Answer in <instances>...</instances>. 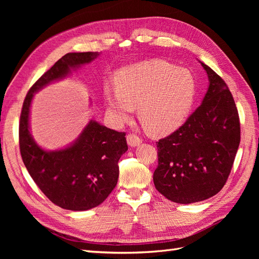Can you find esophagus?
Instances as JSON below:
<instances>
[{
	"label": "esophagus",
	"instance_id": "obj_1",
	"mask_svg": "<svg viewBox=\"0 0 259 259\" xmlns=\"http://www.w3.org/2000/svg\"><path fill=\"white\" fill-rule=\"evenodd\" d=\"M126 140H127L128 146H131V147H137L139 145H142V143H143V140L140 139L137 135H134V134H128L126 136Z\"/></svg>",
	"mask_w": 259,
	"mask_h": 259
}]
</instances>
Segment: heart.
<instances>
[{"label": "heart", "instance_id": "obj_1", "mask_svg": "<svg viewBox=\"0 0 259 259\" xmlns=\"http://www.w3.org/2000/svg\"><path fill=\"white\" fill-rule=\"evenodd\" d=\"M197 82L190 70L156 59L139 62L116 74V85L106 83L104 97L113 124L131 120L135 107L144 127L165 135L183 124L192 107Z\"/></svg>", "mask_w": 259, "mask_h": 259}]
</instances>
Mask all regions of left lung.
<instances>
[{
  "label": "left lung",
  "mask_w": 259,
  "mask_h": 259,
  "mask_svg": "<svg viewBox=\"0 0 259 259\" xmlns=\"http://www.w3.org/2000/svg\"><path fill=\"white\" fill-rule=\"evenodd\" d=\"M201 65L208 77L202 104L183 126L156 143L154 186L180 204L204 201L221 191L240 145L239 114L228 86L214 70Z\"/></svg>",
  "instance_id": "8db88e82"
}]
</instances>
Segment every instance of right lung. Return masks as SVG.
I'll list each match as a JSON object with an SVG mask.
<instances>
[{"mask_svg":"<svg viewBox=\"0 0 259 259\" xmlns=\"http://www.w3.org/2000/svg\"><path fill=\"white\" fill-rule=\"evenodd\" d=\"M99 53H68L38 79L23 101L19 123L21 158L30 176L54 204L70 210H88L101 204L119 178L121 155L127 151L125 133L91 120L70 145L58 150L38 146L30 130L34 94L90 64Z\"/></svg>","mask_w":259,"mask_h":259,"instance_id":"add662e5","label":"right lung"}]
</instances>
